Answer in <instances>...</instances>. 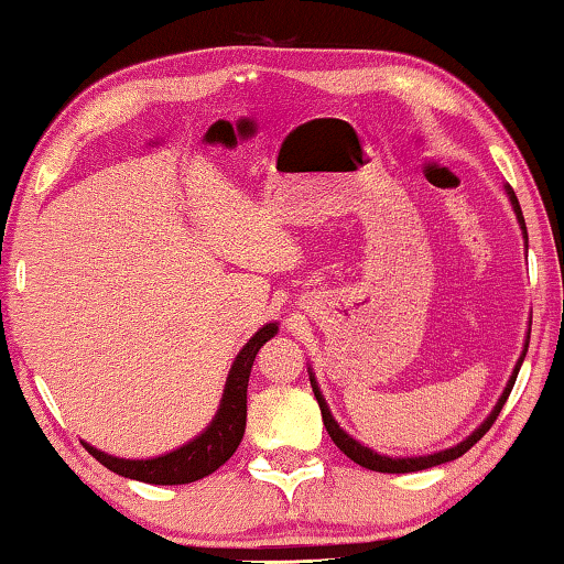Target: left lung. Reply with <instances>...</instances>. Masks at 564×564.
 <instances>
[{
	"label": "left lung",
	"mask_w": 564,
	"mask_h": 564,
	"mask_svg": "<svg viewBox=\"0 0 564 564\" xmlns=\"http://www.w3.org/2000/svg\"><path fill=\"white\" fill-rule=\"evenodd\" d=\"M507 194H509V202H512V206H514V214H517V219H519V224H522V231H524V237H527V227H524V216H522V209H519V202H517V196H514V192H512V186H507ZM524 348H530V343L524 345ZM524 355H527V350L522 352V358H519V362H517V368H514V372H512V378H509V386L505 388V393H501V398H499V403L494 405V411H491V415L487 421L481 423L479 429H476L469 438L466 441H462V444L458 446H454V448H446V452H438V454H431V456H413V458H391V456H380V454H376V452H370L368 446H360L358 441L355 438H350L348 433H345L340 426H337V421L333 419L330 415V409H327V403H325V398H323V393L317 391V383H315V376H312L310 372V386H312V393H315V398H317V403H319V411H323V423H325V429H327V433H330V438L335 441V446L340 448V452L348 456V458H352L355 464H360V466H366V469H370V471H383V474H411V471H421V469H431V466H438V464H446V462H454V458H458V456H464L466 452H469V448L476 444V441H479L484 433H487L489 429H491V423L497 421V415H499V411H501V405L507 403V398H509V393H512V388H514V380H517V372H519V368H522V360H524Z\"/></svg>",
	"instance_id": "left-lung-1"
}]
</instances>
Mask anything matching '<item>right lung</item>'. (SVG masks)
<instances>
[{
    "instance_id": "obj_1",
    "label": "right lung",
    "mask_w": 564,
    "mask_h": 564,
    "mask_svg": "<svg viewBox=\"0 0 564 564\" xmlns=\"http://www.w3.org/2000/svg\"><path fill=\"white\" fill-rule=\"evenodd\" d=\"M276 333V325L270 323L259 330L252 340H249L241 352L234 360L229 370L227 388H224V398L219 405V413L212 421V426L206 429L202 436L188 441L186 446L176 448L166 456L159 458H145V462H133V458H116L98 452L85 444V448L98 458V462L106 466V469L116 471L126 479L145 481V484H188L198 481L204 476L219 469L221 464H227V458L237 452L241 444V436H245L247 426V383L249 372H252L254 358L259 348L267 340H272Z\"/></svg>"
}]
</instances>
